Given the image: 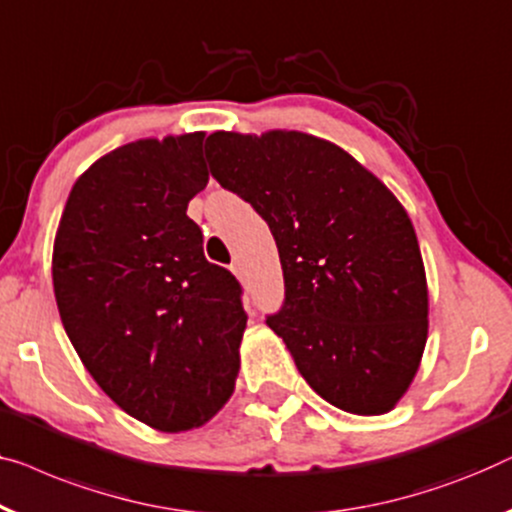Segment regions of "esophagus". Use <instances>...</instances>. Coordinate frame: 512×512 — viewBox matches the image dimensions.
<instances>
[{
	"instance_id": "1",
	"label": "esophagus",
	"mask_w": 512,
	"mask_h": 512,
	"mask_svg": "<svg viewBox=\"0 0 512 512\" xmlns=\"http://www.w3.org/2000/svg\"><path fill=\"white\" fill-rule=\"evenodd\" d=\"M231 272H233L235 277H238V279H242V263H240V261H235V263L231 265Z\"/></svg>"
}]
</instances>
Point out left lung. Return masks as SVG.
<instances>
[{"label": "left lung", "instance_id": "8db88e82", "mask_svg": "<svg viewBox=\"0 0 512 512\" xmlns=\"http://www.w3.org/2000/svg\"><path fill=\"white\" fill-rule=\"evenodd\" d=\"M221 187L268 221L286 298L268 325L325 402L355 416L397 406L427 344V277L395 194L330 140L214 131Z\"/></svg>", "mask_w": 512, "mask_h": 512}]
</instances>
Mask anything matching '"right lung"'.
<instances>
[{
	"label": "right lung",
	"mask_w": 512,
	"mask_h": 512,
	"mask_svg": "<svg viewBox=\"0 0 512 512\" xmlns=\"http://www.w3.org/2000/svg\"><path fill=\"white\" fill-rule=\"evenodd\" d=\"M203 131L108 152L73 184L53 286L73 348L99 388L159 432L217 416L235 390L242 288L203 254L187 205L205 189Z\"/></svg>",
	"instance_id": "1"
}]
</instances>
